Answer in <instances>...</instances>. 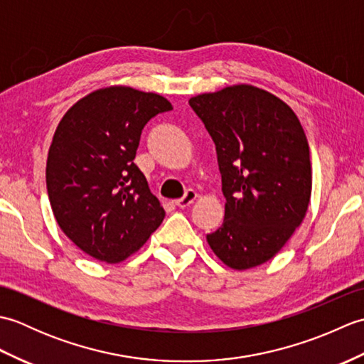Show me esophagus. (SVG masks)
Masks as SVG:
<instances>
[{
	"label": "esophagus",
	"instance_id": "34e87169",
	"mask_svg": "<svg viewBox=\"0 0 364 364\" xmlns=\"http://www.w3.org/2000/svg\"><path fill=\"white\" fill-rule=\"evenodd\" d=\"M196 198H197V192L189 189V191H186V194H184V197L175 200V205H176L178 208H186V206H189L191 203H194Z\"/></svg>",
	"mask_w": 364,
	"mask_h": 364
}]
</instances>
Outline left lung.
Wrapping results in <instances>:
<instances>
[{
    "mask_svg": "<svg viewBox=\"0 0 364 364\" xmlns=\"http://www.w3.org/2000/svg\"><path fill=\"white\" fill-rule=\"evenodd\" d=\"M189 105L218 151L225 219L206 235L231 269L274 258L304 220L311 197L310 146L297 115L269 92L239 84Z\"/></svg>",
    "mask_w": 364,
    "mask_h": 364,
    "instance_id": "1",
    "label": "left lung"
}]
</instances>
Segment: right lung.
Instances as JSON below:
<instances>
[{
  "instance_id": "1",
  "label": "right lung",
  "mask_w": 364,
  "mask_h": 364,
  "mask_svg": "<svg viewBox=\"0 0 364 364\" xmlns=\"http://www.w3.org/2000/svg\"><path fill=\"white\" fill-rule=\"evenodd\" d=\"M173 107L164 97L114 86L92 92L59 122L46 159V189L60 230L92 258L137 252L166 211L134 164L146 122Z\"/></svg>"
}]
</instances>
